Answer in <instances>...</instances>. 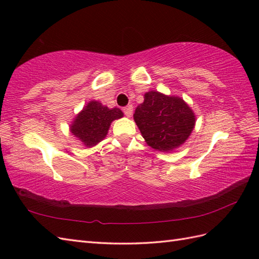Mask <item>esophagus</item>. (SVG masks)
<instances>
[{
  "label": "esophagus",
  "instance_id": "esophagus-1",
  "mask_svg": "<svg viewBox=\"0 0 259 259\" xmlns=\"http://www.w3.org/2000/svg\"><path fill=\"white\" fill-rule=\"evenodd\" d=\"M122 110H123L124 114H125L128 118H130L131 115H133V112H134V107H133V106H126V107H124Z\"/></svg>",
  "mask_w": 259,
  "mask_h": 259
}]
</instances>
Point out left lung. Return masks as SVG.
Wrapping results in <instances>:
<instances>
[{
	"mask_svg": "<svg viewBox=\"0 0 259 259\" xmlns=\"http://www.w3.org/2000/svg\"><path fill=\"white\" fill-rule=\"evenodd\" d=\"M134 119L147 145L162 152L184 145L196 123L195 113L183 99L158 91L146 93Z\"/></svg>",
	"mask_w": 259,
	"mask_h": 259,
	"instance_id": "left-lung-1",
	"label": "left lung"
}]
</instances>
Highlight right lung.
Masks as SVG:
<instances>
[{
    "mask_svg": "<svg viewBox=\"0 0 259 259\" xmlns=\"http://www.w3.org/2000/svg\"><path fill=\"white\" fill-rule=\"evenodd\" d=\"M122 117L119 108L109 109L99 101H90L70 125L71 134L85 147L91 148L106 138L113 120Z\"/></svg>",
    "mask_w": 259,
    "mask_h": 259,
    "instance_id": "obj_1",
    "label": "right lung"
}]
</instances>
